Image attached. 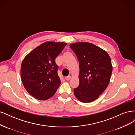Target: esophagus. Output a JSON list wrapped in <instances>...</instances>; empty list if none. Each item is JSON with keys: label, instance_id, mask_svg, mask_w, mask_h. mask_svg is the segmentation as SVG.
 Returning <instances> with one entry per match:
<instances>
[{"label": "esophagus", "instance_id": "obj_1", "mask_svg": "<svg viewBox=\"0 0 135 135\" xmlns=\"http://www.w3.org/2000/svg\"><path fill=\"white\" fill-rule=\"evenodd\" d=\"M71 76H67V77H65V79H66L67 81H68V80L71 79Z\"/></svg>", "mask_w": 135, "mask_h": 135}]
</instances>
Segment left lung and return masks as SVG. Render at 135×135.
<instances>
[{
	"mask_svg": "<svg viewBox=\"0 0 135 135\" xmlns=\"http://www.w3.org/2000/svg\"><path fill=\"white\" fill-rule=\"evenodd\" d=\"M70 47L80 64V84L74 89V94L81 102H92L109 83L112 73L110 56L105 50L89 42L74 43Z\"/></svg>",
	"mask_w": 135,
	"mask_h": 135,
	"instance_id": "1",
	"label": "left lung"
}]
</instances>
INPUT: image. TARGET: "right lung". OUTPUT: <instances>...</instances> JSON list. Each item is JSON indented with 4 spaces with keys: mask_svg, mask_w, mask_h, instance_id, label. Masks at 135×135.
I'll list each match as a JSON object with an SVG mask.
<instances>
[{
    "mask_svg": "<svg viewBox=\"0 0 135 135\" xmlns=\"http://www.w3.org/2000/svg\"><path fill=\"white\" fill-rule=\"evenodd\" d=\"M67 45L65 42H45L24 58L21 77L25 88L33 98L41 100L53 97L60 84L55 58Z\"/></svg>",
    "mask_w": 135,
    "mask_h": 135,
    "instance_id": "right-lung-1",
    "label": "right lung"
}]
</instances>
